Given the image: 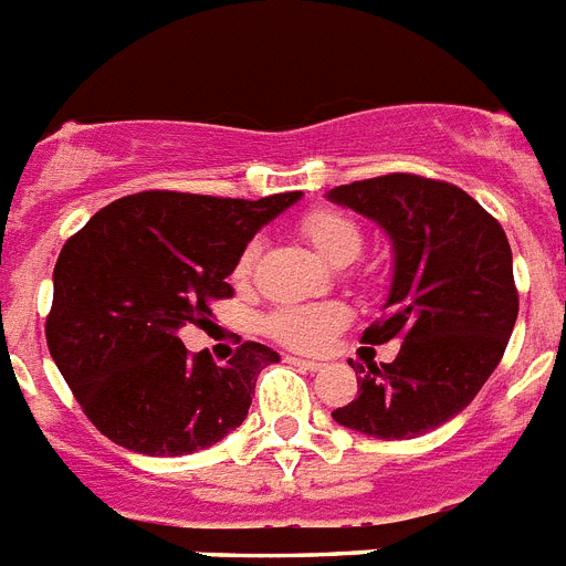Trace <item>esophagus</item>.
<instances>
[{
	"label": "esophagus",
	"instance_id": "34e87169",
	"mask_svg": "<svg viewBox=\"0 0 566 566\" xmlns=\"http://www.w3.org/2000/svg\"><path fill=\"white\" fill-rule=\"evenodd\" d=\"M289 364L301 366V369H308V371H321L323 364H317V360H303V357H286Z\"/></svg>",
	"mask_w": 566,
	"mask_h": 566
}]
</instances>
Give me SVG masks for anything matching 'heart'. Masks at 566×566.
I'll return each instance as SVG.
<instances>
[{
  "label": "heart",
  "mask_w": 566,
  "mask_h": 566,
  "mask_svg": "<svg viewBox=\"0 0 566 566\" xmlns=\"http://www.w3.org/2000/svg\"><path fill=\"white\" fill-rule=\"evenodd\" d=\"M301 231L317 249L326 263L349 265L364 251V231L349 214L335 209H315L303 217ZM260 258V243L251 240L234 265V277H249ZM349 323V308L343 303H303V306H280L263 317L265 335H272L289 349L323 352Z\"/></svg>",
  "instance_id": "heart-1"
}]
</instances>
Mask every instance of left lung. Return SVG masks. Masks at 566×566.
Segmentation results:
<instances>
[{
  "label": "left lung",
  "mask_w": 566,
  "mask_h": 566,
  "mask_svg": "<svg viewBox=\"0 0 566 566\" xmlns=\"http://www.w3.org/2000/svg\"><path fill=\"white\" fill-rule=\"evenodd\" d=\"M326 197L392 240L384 317L364 343H400L392 364L349 360L357 398L332 418L369 438L409 441L470 407L504 357L518 317L513 251L499 220L452 182L386 174Z\"/></svg>",
  "instance_id": "8db88e82"
}]
</instances>
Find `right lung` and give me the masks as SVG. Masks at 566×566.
Wrapping results in <instances>:
<instances>
[{
  "label": "right lung",
  "instance_id": "obj_1",
  "mask_svg": "<svg viewBox=\"0 0 566 566\" xmlns=\"http://www.w3.org/2000/svg\"><path fill=\"white\" fill-rule=\"evenodd\" d=\"M301 191L231 197L139 191L96 211L53 269L48 349L105 438L139 455H191L245 421L258 375L280 355L243 343L217 366L180 329L231 297L229 274Z\"/></svg>",
  "mask_w": 566,
  "mask_h": 566
}]
</instances>
